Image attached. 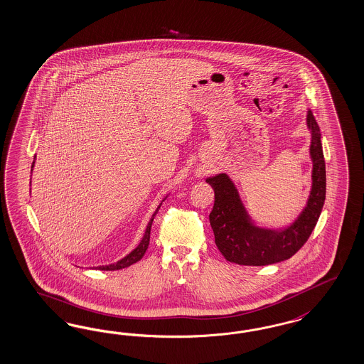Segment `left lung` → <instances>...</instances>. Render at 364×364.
<instances>
[{"label":"left lung","instance_id":"obj_1","mask_svg":"<svg viewBox=\"0 0 364 364\" xmlns=\"http://www.w3.org/2000/svg\"><path fill=\"white\" fill-rule=\"evenodd\" d=\"M306 127L311 132L312 183L304 209L291 225L282 229L258 226L247 214L230 176L220 173L206 178L214 190V206L209 215L211 229L215 245L228 261L238 265L262 267L288 259L304 245L315 229L326 200V162L320 129L309 108Z\"/></svg>","mask_w":364,"mask_h":364}]
</instances>
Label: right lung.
<instances>
[{"label": "right lung", "mask_w": 364, "mask_h": 364, "mask_svg": "<svg viewBox=\"0 0 364 364\" xmlns=\"http://www.w3.org/2000/svg\"><path fill=\"white\" fill-rule=\"evenodd\" d=\"M35 161H33V164H32V170H33V166H35ZM168 197V194L164 197L162 202H164L166 198ZM162 202L158 205V208L155 209V211L153 213V215H151V218H150V221L147 223V228H146V230H144V235L141 237V242L138 244V247H135V249H132L131 252H129L127 256H124L123 258H120V259H117V262H112V264H108V265H100V267H95L94 269L97 270H119L123 269V268H127L129 265H132V264H135V262H138L139 259H141L143 256H144V253H146V250H147V247H149V242H150V232H151V225H153L154 218H155V215H156V213L159 210V208H161V205H162Z\"/></svg>", "instance_id": "obj_1"}]
</instances>
